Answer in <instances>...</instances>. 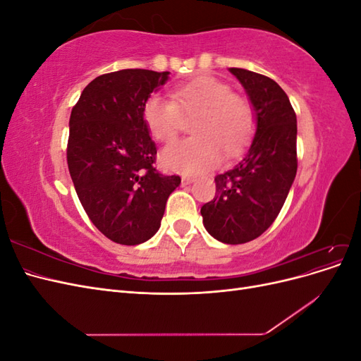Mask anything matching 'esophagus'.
Here are the masks:
<instances>
[{"mask_svg": "<svg viewBox=\"0 0 361 361\" xmlns=\"http://www.w3.org/2000/svg\"><path fill=\"white\" fill-rule=\"evenodd\" d=\"M194 182V178H190V176H183L182 178V185H190Z\"/></svg>", "mask_w": 361, "mask_h": 361, "instance_id": "obj_1", "label": "esophagus"}]
</instances>
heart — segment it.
<instances>
[{
    "label": "heart",
    "instance_id": "heart-1",
    "mask_svg": "<svg viewBox=\"0 0 361 361\" xmlns=\"http://www.w3.org/2000/svg\"><path fill=\"white\" fill-rule=\"evenodd\" d=\"M143 122L150 135L169 143L178 135L183 116H194L192 137L176 141L161 154L167 170L199 174L216 167L227 157H236L255 134V108L231 85L202 75L174 89L171 97L154 94L143 105Z\"/></svg>",
    "mask_w": 361,
    "mask_h": 361
}]
</instances>
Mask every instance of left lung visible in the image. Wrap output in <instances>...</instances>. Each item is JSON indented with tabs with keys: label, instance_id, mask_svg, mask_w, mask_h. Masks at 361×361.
Here are the masks:
<instances>
[{
	"label": "left lung",
	"instance_id": "1",
	"mask_svg": "<svg viewBox=\"0 0 361 361\" xmlns=\"http://www.w3.org/2000/svg\"><path fill=\"white\" fill-rule=\"evenodd\" d=\"M256 114L244 159L215 176V197L202 206L206 231L224 244H244L274 223L297 174V116L285 90L265 75L231 68Z\"/></svg>",
	"mask_w": 361,
	"mask_h": 361
}]
</instances>
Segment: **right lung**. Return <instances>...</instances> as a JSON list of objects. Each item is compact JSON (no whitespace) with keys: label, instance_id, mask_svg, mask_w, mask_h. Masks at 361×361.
<instances>
[{"label":"right lung","instance_id":"1","mask_svg":"<svg viewBox=\"0 0 361 361\" xmlns=\"http://www.w3.org/2000/svg\"><path fill=\"white\" fill-rule=\"evenodd\" d=\"M169 72L123 69L104 73L72 108L68 167L78 199L97 231L113 243L137 245L161 226L180 178L155 167L157 146L143 122L150 93Z\"/></svg>","mask_w":361,"mask_h":361}]
</instances>
